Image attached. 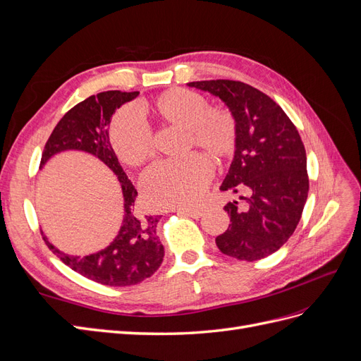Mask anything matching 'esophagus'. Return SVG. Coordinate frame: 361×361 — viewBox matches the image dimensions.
I'll return each mask as SVG.
<instances>
[{"instance_id":"34e87169","label":"esophagus","mask_w":361,"mask_h":361,"mask_svg":"<svg viewBox=\"0 0 361 361\" xmlns=\"http://www.w3.org/2000/svg\"><path fill=\"white\" fill-rule=\"evenodd\" d=\"M176 212L188 215L191 218H200L203 215V209H176Z\"/></svg>"}]
</instances>
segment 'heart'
<instances>
[{"instance_id":"b5f03b06","label":"heart","mask_w":361,"mask_h":361,"mask_svg":"<svg viewBox=\"0 0 361 361\" xmlns=\"http://www.w3.org/2000/svg\"><path fill=\"white\" fill-rule=\"evenodd\" d=\"M162 126L185 130L187 146H195L216 161L233 155L238 143L235 116L211 106L207 97L188 89H170L143 106ZM111 150L126 167H140L154 154V141L146 123L134 110L123 108L108 129ZM212 164L203 155L182 161H161L141 179V191L150 209H187L197 203L212 178Z\"/></svg>"}]
</instances>
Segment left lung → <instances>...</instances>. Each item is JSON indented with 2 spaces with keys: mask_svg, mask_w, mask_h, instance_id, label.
<instances>
[{
  "mask_svg": "<svg viewBox=\"0 0 361 361\" xmlns=\"http://www.w3.org/2000/svg\"><path fill=\"white\" fill-rule=\"evenodd\" d=\"M190 87L221 99L238 123V143L221 191L241 194L224 206L227 231L216 236L226 256L253 262L285 244L309 194L307 157L297 128L269 96L245 82L211 80Z\"/></svg>",
  "mask_w": 361,
  "mask_h": 361,
  "instance_id": "obj_1",
  "label": "left lung"
}]
</instances>
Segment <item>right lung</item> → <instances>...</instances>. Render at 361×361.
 Returning a JSON list of instances; mask_svg holds the SVG:
<instances>
[{
  "mask_svg": "<svg viewBox=\"0 0 361 361\" xmlns=\"http://www.w3.org/2000/svg\"><path fill=\"white\" fill-rule=\"evenodd\" d=\"M140 92L110 90L87 97L61 117L43 149L40 169L57 154L84 152L104 162L118 180L123 195V218L116 238L105 248L89 256H73L43 239L64 265L105 286H133L149 279L161 267L164 245L157 236L158 215L137 211V190L126 176L108 140V129L117 108L130 102Z\"/></svg>",
  "mask_w": 361,
  "mask_h": 361,
  "instance_id": "right-lung-1",
  "label": "right lung"
}]
</instances>
